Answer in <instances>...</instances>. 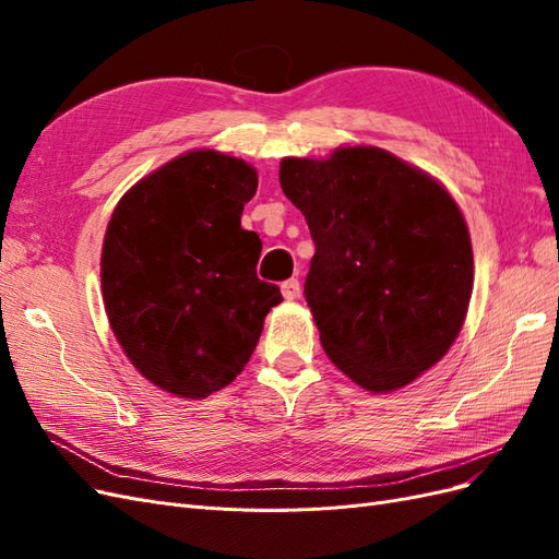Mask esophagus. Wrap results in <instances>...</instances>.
<instances>
[{"mask_svg":"<svg viewBox=\"0 0 559 559\" xmlns=\"http://www.w3.org/2000/svg\"><path fill=\"white\" fill-rule=\"evenodd\" d=\"M280 289H282V296L286 300H294V298L300 296V282L298 280H286V282H282Z\"/></svg>","mask_w":559,"mask_h":559,"instance_id":"34e87169","label":"esophagus"}]
</instances>
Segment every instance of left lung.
Wrapping results in <instances>:
<instances>
[{
  "label": "left lung",
  "mask_w": 559,
  "mask_h": 559,
  "mask_svg": "<svg viewBox=\"0 0 559 559\" xmlns=\"http://www.w3.org/2000/svg\"><path fill=\"white\" fill-rule=\"evenodd\" d=\"M314 242L306 300L329 359L373 394L441 361L473 292L464 214L441 181L380 146L282 158Z\"/></svg>",
  "instance_id": "left-lung-1"
}]
</instances>
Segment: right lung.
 Wrapping results in <instances>:
<instances>
[{
	"instance_id": "add662e5",
	"label": "right lung",
	"mask_w": 559,
	"mask_h": 559,
	"mask_svg": "<svg viewBox=\"0 0 559 559\" xmlns=\"http://www.w3.org/2000/svg\"><path fill=\"white\" fill-rule=\"evenodd\" d=\"M257 186L242 158L195 148L134 183L109 218L99 259L109 326L163 392L205 399L230 384L282 302L257 277L259 235L240 224Z\"/></svg>"
}]
</instances>
